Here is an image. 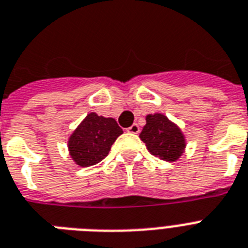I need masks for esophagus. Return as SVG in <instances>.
<instances>
[{"label": "esophagus", "mask_w": 248, "mask_h": 248, "mask_svg": "<svg viewBox=\"0 0 248 248\" xmlns=\"http://www.w3.org/2000/svg\"><path fill=\"white\" fill-rule=\"evenodd\" d=\"M126 131L130 132V134H139V132H140V127H139L138 124H131L130 127H128Z\"/></svg>", "instance_id": "obj_1"}]
</instances>
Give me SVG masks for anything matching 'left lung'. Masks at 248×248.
Returning <instances> with one entry per match:
<instances>
[{"mask_svg": "<svg viewBox=\"0 0 248 248\" xmlns=\"http://www.w3.org/2000/svg\"><path fill=\"white\" fill-rule=\"evenodd\" d=\"M140 139L153 155L167 162H174L182 155L186 142L178 126L160 113L146 116V124Z\"/></svg>", "mask_w": 248, "mask_h": 248, "instance_id": "obj_1", "label": "left lung"}]
</instances>
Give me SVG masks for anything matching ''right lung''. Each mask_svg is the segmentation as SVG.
I'll list each match as a JSON object with an SVG mask.
<instances>
[{"mask_svg":"<svg viewBox=\"0 0 248 248\" xmlns=\"http://www.w3.org/2000/svg\"><path fill=\"white\" fill-rule=\"evenodd\" d=\"M124 131L113 118L89 113L68 139V152L80 167H90L108 155Z\"/></svg>","mask_w":248,"mask_h":248,"instance_id":"obj_1","label":"right lung"}]
</instances>
